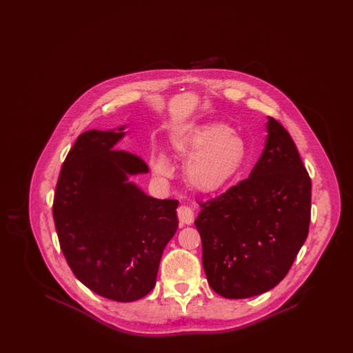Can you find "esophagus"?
<instances>
[{
    "instance_id": "1",
    "label": "esophagus",
    "mask_w": 353,
    "mask_h": 353,
    "mask_svg": "<svg viewBox=\"0 0 353 353\" xmlns=\"http://www.w3.org/2000/svg\"><path fill=\"white\" fill-rule=\"evenodd\" d=\"M177 217H179V221H180L181 225H190L194 219V214H193V210L189 206L181 205L177 209Z\"/></svg>"
}]
</instances>
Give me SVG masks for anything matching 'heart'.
Listing matches in <instances>:
<instances>
[{
	"label": "heart",
	"instance_id": "obj_1",
	"mask_svg": "<svg viewBox=\"0 0 353 353\" xmlns=\"http://www.w3.org/2000/svg\"><path fill=\"white\" fill-rule=\"evenodd\" d=\"M183 150L190 156L186 167V181L202 193H216L234 183L246 167L249 148L245 139L223 123H206L193 130L183 141ZM153 173L159 179L172 174L164 154L153 161Z\"/></svg>",
	"mask_w": 353,
	"mask_h": 353
}]
</instances>
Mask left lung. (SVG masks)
<instances>
[{"mask_svg":"<svg viewBox=\"0 0 353 353\" xmlns=\"http://www.w3.org/2000/svg\"><path fill=\"white\" fill-rule=\"evenodd\" d=\"M246 180L206 202L194 225L213 291L228 299L261 295L291 269L311 219V179L294 140L274 118Z\"/></svg>","mask_w":353,"mask_h":353,"instance_id":"left-lung-1","label":"left lung"}]
</instances>
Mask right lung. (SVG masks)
Here are the masks:
<instances>
[{
  "mask_svg": "<svg viewBox=\"0 0 353 353\" xmlns=\"http://www.w3.org/2000/svg\"><path fill=\"white\" fill-rule=\"evenodd\" d=\"M124 128L78 136L59 173L52 216L74 275L103 298L127 303L156 285L161 255L177 230L179 201L153 199L128 181L148 165L115 148Z\"/></svg>",
  "mask_w": 353,
  "mask_h": 353,
  "instance_id": "obj_1",
  "label": "right lung"
}]
</instances>
